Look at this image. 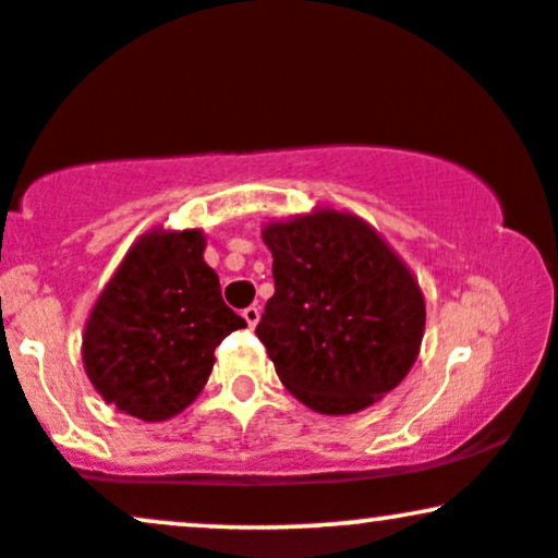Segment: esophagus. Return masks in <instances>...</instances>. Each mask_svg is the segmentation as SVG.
Returning a JSON list of instances; mask_svg holds the SVG:
<instances>
[{"mask_svg":"<svg viewBox=\"0 0 558 558\" xmlns=\"http://www.w3.org/2000/svg\"><path fill=\"white\" fill-rule=\"evenodd\" d=\"M243 319H246L248 328H254V325L259 323V306H246V310H243Z\"/></svg>","mask_w":558,"mask_h":558,"instance_id":"esophagus-1","label":"esophagus"}]
</instances>
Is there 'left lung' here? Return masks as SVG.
I'll return each instance as SVG.
<instances>
[{
	"instance_id": "left-lung-1",
	"label": "left lung",
	"mask_w": 558,
	"mask_h": 558,
	"mask_svg": "<svg viewBox=\"0 0 558 558\" xmlns=\"http://www.w3.org/2000/svg\"><path fill=\"white\" fill-rule=\"evenodd\" d=\"M275 293L257 325L280 383L341 417L373 407L417 362L425 296L399 254L354 213L317 207L270 220Z\"/></svg>"
}]
</instances>
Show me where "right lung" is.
Segmentation results:
<instances>
[{"instance_id":"add662e5","label":"right lung","mask_w":558,"mask_h":558,"mask_svg":"<svg viewBox=\"0 0 558 558\" xmlns=\"http://www.w3.org/2000/svg\"><path fill=\"white\" fill-rule=\"evenodd\" d=\"M202 228H155L125 252L83 328V369L107 403L165 422L207 386L215 349L246 328L204 262Z\"/></svg>"}]
</instances>
